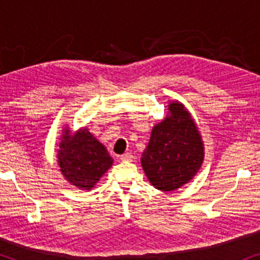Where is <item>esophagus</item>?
<instances>
[{
	"label": "esophagus",
	"instance_id": "esophagus-1",
	"mask_svg": "<svg viewBox=\"0 0 260 260\" xmlns=\"http://www.w3.org/2000/svg\"><path fill=\"white\" fill-rule=\"evenodd\" d=\"M120 159H122L123 162H130L134 159V156L130 154V152H125V154H123L120 156Z\"/></svg>",
	"mask_w": 260,
	"mask_h": 260
}]
</instances>
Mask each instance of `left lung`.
Listing matches in <instances>:
<instances>
[{
	"label": "left lung",
	"mask_w": 260,
	"mask_h": 260,
	"mask_svg": "<svg viewBox=\"0 0 260 260\" xmlns=\"http://www.w3.org/2000/svg\"><path fill=\"white\" fill-rule=\"evenodd\" d=\"M204 158V141L190 112L182 103L170 102L141 157L149 182L158 190H176L193 180Z\"/></svg>",
	"instance_id": "left-lung-1"
}]
</instances>
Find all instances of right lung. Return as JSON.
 I'll return each mask as SVG.
<instances>
[{
  "label": "right lung",
  "mask_w": 260,
  "mask_h": 260,
  "mask_svg": "<svg viewBox=\"0 0 260 260\" xmlns=\"http://www.w3.org/2000/svg\"><path fill=\"white\" fill-rule=\"evenodd\" d=\"M61 133L56 151L60 172L72 186L91 190L111 168L112 157L86 127L72 133L67 126Z\"/></svg>",
  "instance_id": "obj_1"
}]
</instances>
